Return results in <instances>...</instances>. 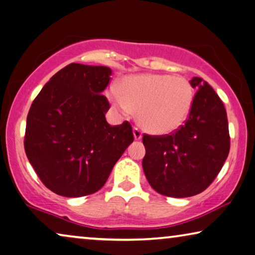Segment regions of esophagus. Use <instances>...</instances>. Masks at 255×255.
Returning <instances> with one entry per match:
<instances>
[{
	"label": "esophagus",
	"mask_w": 255,
	"mask_h": 255,
	"mask_svg": "<svg viewBox=\"0 0 255 255\" xmlns=\"http://www.w3.org/2000/svg\"><path fill=\"white\" fill-rule=\"evenodd\" d=\"M133 135H134L135 140H140L141 138H142V132H141V130L138 127L133 128Z\"/></svg>",
	"instance_id": "34e87169"
}]
</instances>
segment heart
I'll use <instances>...</instances> for the list:
<instances>
[{
	"mask_svg": "<svg viewBox=\"0 0 255 255\" xmlns=\"http://www.w3.org/2000/svg\"><path fill=\"white\" fill-rule=\"evenodd\" d=\"M109 98L124 114L138 109V120L146 130L165 134L177 130L188 119L195 90L185 77L141 74L123 78L120 91L113 89Z\"/></svg>",
	"mask_w": 255,
	"mask_h": 255,
	"instance_id": "1",
	"label": "heart"
}]
</instances>
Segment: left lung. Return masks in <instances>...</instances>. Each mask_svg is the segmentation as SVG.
Wrapping results in <instances>:
<instances>
[{
    "instance_id": "obj_1",
    "label": "left lung",
    "mask_w": 255,
    "mask_h": 255,
    "mask_svg": "<svg viewBox=\"0 0 255 255\" xmlns=\"http://www.w3.org/2000/svg\"><path fill=\"white\" fill-rule=\"evenodd\" d=\"M195 93L186 122L170 134L142 135L144 175L157 193L190 197L204 191L228 157L230 136L225 106L207 82L189 81Z\"/></svg>"
}]
</instances>
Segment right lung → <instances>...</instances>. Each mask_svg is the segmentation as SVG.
<instances>
[{
    "label": "right lung",
    "mask_w": 255,
    "mask_h": 255,
    "mask_svg": "<svg viewBox=\"0 0 255 255\" xmlns=\"http://www.w3.org/2000/svg\"><path fill=\"white\" fill-rule=\"evenodd\" d=\"M112 70L69 64L50 78L27 116L23 146L41 181L54 194L81 197L103 187L134 138L131 124L112 127L103 93Z\"/></svg>",
    "instance_id": "right-lung-1"
}]
</instances>
